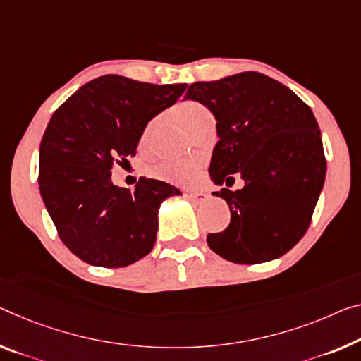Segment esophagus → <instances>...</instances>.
<instances>
[{
  "label": "esophagus",
  "instance_id": "esophagus-1",
  "mask_svg": "<svg viewBox=\"0 0 361 361\" xmlns=\"http://www.w3.org/2000/svg\"><path fill=\"white\" fill-rule=\"evenodd\" d=\"M187 198L190 200L192 203H204L208 200V193L204 192H188L187 193Z\"/></svg>",
  "mask_w": 361,
  "mask_h": 361
}]
</instances>
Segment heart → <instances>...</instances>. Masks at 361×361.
<instances>
[{"instance_id": "1", "label": "heart", "mask_w": 361, "mask_h": 361, "mask_svg": "<svg viewBox=\"0 0 361 361\" xmlns=\"http://www.w3.org/2000/svg\"><path fill=\"white\" fill-rule=\"evenodd\" d=\"M176 116L179 123L185 127L188 132L195 134L197 130L202 129L209 123H214L213 113L208 106L203 103L195 102V99H187V102L180 103L176 108ZM158 127V118L149 121L145 126L142 135H140V147L148 148L152 143V138L154 135V130ZM152 174L157 179H161L171 184L177 185H190L197 182L202 176V161L198 159H184V161H174V159H168L154 166L152 169Z\"/></svg>"}]
</instances>
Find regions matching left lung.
<instances>
[{
  "label": "left lung",
  "mask_w": 361,
  "mask_h": 361,
  "mask_svg": "<svg viewBox=\"0 0 361 361\" xmlns=\"http://www.w3.org/2000/svg\"><path fill=\"white\" fill-rule=\"evenodd\" d=\"M184 99L212 111L219 140L209 164L216 185L245 180L213 195L231 208L226 231L208 234L227 262L257 264L286 255L305 235L326 177L323 140L313 111L289 87L259 72L195 82Z\"/></svg>",
  "instance_id": "1"
}]
</instances>
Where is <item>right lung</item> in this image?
Listing matches in <instances>:
<instances>
[{
  "mask_svg": "<svg viewBox=\"0 0 361 361\" xmlns=\"http://www.w3.org/2000/svg\"><path fill=\"white\" fill-rule=\"evenodd\" d=\"M185 88L108 74L53 113L40 143L38 187L59 238L82 262L123 268L152 252L159 204L180 190L145 177L129 190L113 184L111 171L135 157L148 121Z\"/></svg>",
  "mask_w": 361,
  "mask_h": 361,
  "instance_id": "1",
  "label": "right lung"
}]
</instances>
